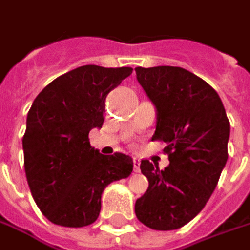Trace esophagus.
Wrapping results in <instances>:
<instances>
[{"label": "esophagus", "instance_id": "34e87169", "mask_svg": "<svg viewBox=\"0 0 250 250\" xmlns=\"http://www.w3.org/2000/svg\"><path fill=\"white\" fill-rule=\"evenodd\" d=\"M133 170H135L136 173H139L140 171V158H133Z\"/></svg>", "mask_w": 250, "mask_h": 250}]
</instances>
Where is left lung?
<instances>
[{
    "mask_svg": "<svg viewBox=\"0 0 250 250\" xmlns=\"http://www.w3.org/2000/svg\"><path fill=\"white\" fill-rule=\"evenodd\" d=\"M137 82L156 110L152 140L166 143L170 165L142 161L148 189L136 200L137 219L154 230H175L200 212L226 166L230 122L218 92L178 66L136 68Z\"/></svg>",
    "mask_w": 250,
    "mask_h": 250,
    "instance_id": "obj_1",
    "label": "left lung"
}]
</instances>
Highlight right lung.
I'll return each instance as SVG.
<instances>
[{
  "label": "right lung",
  "mask_w": 250,
  "mask_h": 250,
  "mask_svg": "<svg viewBox=\"0 0 250 250\" xmlns=\"http://www.w3.org/2000/svg\"><path fill=\"white\" fill-rule=\"evenodd\" d=\"M132 70L84 65L57 77L32 103L23 137L24 168L36 206L51 223H94L104 188L132 173L129 155H102L88 139L91 129L102 128L107 94Z\"/></svg>",
  "instance_id": "add662e5"
}]
</instances>
